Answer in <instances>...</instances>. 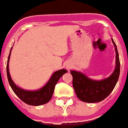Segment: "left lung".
Returning a JSON list of instances; mask_svg holds the SVG:
<instances>
[{
	"label": "left lung",
	"mask_w": 128,
	"mask_h": 128,
	"mask_svg": "<svg viewBox=\"0 0 128 128\" xmlns=\"http://www.w3.org/2000/svg\"><path fill=\"white\" fill-rule=\"evenodd\" d=\"M116 51V67L108 78L101 81L92 80L83 73L70 70L72 76V86L77 96L87 103H96L106 99L114 88L120 74V61L116 45L112 39Z\"/></svg>",
	"instance_id": "8db88e82"
}]
</instances>
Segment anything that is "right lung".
<instances>
[{"instance_id":"obj_1","label":"right lung","mask_w":128,"mask_h":128,"mask_svg":"<svg viewBox=\"0 0 128 128\" xmlns=\"http://www.w3.org/2000/svg\"><path fill=\"white\" fill-rule=\"evenodd\" d=\"M10 53H11V50H10V55L7 60V75L10 86L12 88L13 91L14 92V93L22 102L30 106H40V105L45 104L48 103L53 96L55 86L58 83L60 78H61L64 73L67 72L66 70L62 69L54 72L49 81L48 82V83L43 88L38 90H36V91L25 90L16 86L11 78L10 71H9V61H10Z\"/></svg>"}]
</instances>
